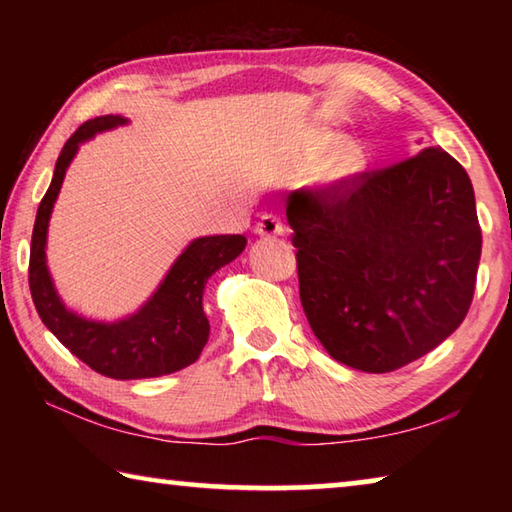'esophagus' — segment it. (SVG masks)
Instances as JSON below:
<instances>
[{
    "label": "esophagus",
    "instance_id": "1",
    "mask_svg": "<svg viewBox=\"0 0 512 512\" xmlns=\"http://www.w3.org/2000/svg\"><path fill=\"white\" fill-rule=\"evenodd\" d=\"M255 232L259 237H280L284 235V223L277 219L275 214H264L262 219L257 221Z\"/></svg>",
    "mask_w": 512,
    "mask_h": 512
}]
</instances>
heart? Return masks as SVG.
<instances>
[{
  "instance_id": "1",
  "label": "heart",
  "mask_w": 512,
  "mask_h": 512,
  "mask_svg": "<svg viewBox=\"0 0 512 512\" xmlns=\"http://www.w3.org/2000/svg\"><path fill=\"white\" fill-rule=\"evenodd\" d=\"M357 162H359V153L354 151L350 144H345L343 149L339 151V155H336L334 169H336V173H348V171L357 167Z\"/></svg>"
}]
</instances>
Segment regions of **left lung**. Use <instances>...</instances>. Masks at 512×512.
<instances>
[{"label":"left lung","instance_id":"1","mask_svg":"<svg viewBox=\"0 0 512 512\" xmlns=\"http://www.w3.org/2000/svg\"><path fill=\"white\" fill-rule=\"evenodd\" d=\"M300 302L329 357L393 372L463 323L481 225L467 171L443 149L287 198Z\"/></svg>","mask_w":512,"mask_h":512}]
</instances>
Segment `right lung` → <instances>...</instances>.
<instances>
[{
  "label": "right lung",
  "mask_w": 512,
  "mask_h": 512,
  "mask_svg": "<svg viewBox=\"0 0 512 512\" xmlns=\"http://www.w3.org/2000/svg\"><path fill=\"white\" fill-rule=\"evenodd\" d=\"M126 119L106 115L76 128L58 155L54 178L42 196L29 255V289L42 323L83 363L112 379L162 377L187 368L203 352L210 336V320L203 311L207 277L230 264L246 248V237H201L189 244L164 277L153 298L135 316L119 323H92L67 311L56 296L45 264L49 214L63 185L65 169L83 140Z\"/></svg>",
  "instance_id": "right-lung-1"
}]
</instances>
